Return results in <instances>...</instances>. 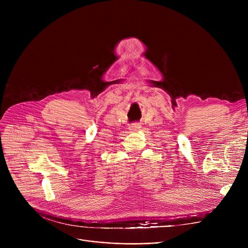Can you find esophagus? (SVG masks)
Masks as SVG:
<instances>
[{"label":"esophagus","mask_w":248,"mask_h":248,"mask_svg":"<svg viewBox=\"0 0 248 248\" xmlns=\"http://www.w3.org/2000/svg\"><path fill=\"white\" fill-rule=\"evenodd\" d=\"M140 127H141V125H140L139 123H135V124H132L131 125L128 126V129H129V131H131V132L135 133V132H138Z\"/></svg>","instance_id":"1"}]
</instances>
